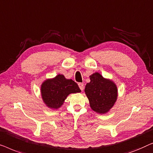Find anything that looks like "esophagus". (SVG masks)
<instances>
[{
  "mask_svg": "<svg viewBox=\"0 0 153 153\" xmlns=\"http://www.w3.org/2000/svg\"><path fill=\"white\" fill-rule=\"evenodd\" d=\"M78 86H79V89H80L82 91V90L84 89V84L79 82V83H78Z\"/></svg>",
  "mask_w": 153,
  "mask_h": 153,
  "instance_id": "1",
  "label": "esophagus"
}]
</instances>
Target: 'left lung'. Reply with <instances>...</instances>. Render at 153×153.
<instances>
[{
    "label": "left lung",
    "mask_w": 153,
    "mask_h": 153,
    "mask_svg": "<svg viewBox=\"0 0 153 153\" xmlns=\"http://www.w3.org/2000/svg\"><path fill=\"white\" fill-rule=\"evenodd\" d=\"M90 82L85 86V91L91 108L99 114L110 110L117 99L118 89L113 81L104 78L99 73L90 76Z\"/></svg>",
    "instance_id": "obj_1"
}]
</instances>
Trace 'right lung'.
<instances>
[{
  "label": "right lung",
  "mask_w": 153,
  "mask_h": 153,
  "mask_svg": "<svg viewBox=\"0 0 153 153\" xmlns=\"http://www.w3.org/2000/svg\"><path fill=\"white\" fill-rule=\"evenodd\" d=\"M81 90L71 79H66L63 75H57L54 78L45 80L41 86V94L46 106L58 109L63 105L70 94L79 93Z\"/></svg>",
  "instance_id": "obj_1"
}]
</instances>
